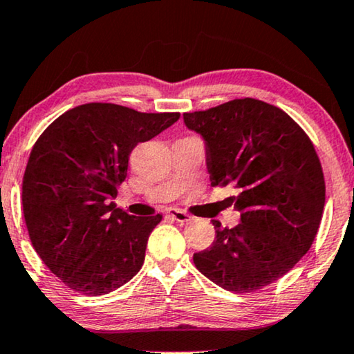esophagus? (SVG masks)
I'll list each match as a JSON object with an SVG mask.
<instances>
[{
  "instance_id": "esophagus-1",
  "label": "esophagus",
  "mask_w": 354,
  "mask_h": 354,
  "mask_svg": "<svg viewBox=\"0 0 354 354\" xmlns=\"http://www.w3.org/2000/svg\"><path fill=\"white\" fill-rule=\"evenodd\" d=\"M167 214H169L174 220L178 221V223H188L192 221V216H189L187 212H183L180 209H169L167 210Z\"/></svg>"
}]
</instances>
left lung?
Here are the masks:
<instances>
[{"label": "left lung", "instance_id": "8db88e82", "mask_svg": "<svg viewBox=\"0 0 354 354\" xmlns=\"http://www.w3.org/2000/svg\"><path fill=\"white\" fill-rule=\"evenodd\" d=\"M205 144L212 187L232 183L227 198L241 221L215 226L212 247L194 253L201 274L232 292L274 283L306 254L322 223V162L304 129L281 109L243 97L183 113Z\"/></svg>", "mask_w": 354, "mask_h": 354}]
</instances>
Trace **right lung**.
<instances>
[{"mask_svg": "<svg viewBox=\"0 0 354 354\" xmlns=\"http://www.w3.org/2000/svg\"><path fill=\"white\" fill-rule=\"evenodd\" d=\"M180 118L90 102L59 115L32 147L21 185L31 243L71 290L102 296L142 268L147 241L162 216H134L112 199L140 142Z\"/></svg>", "mask_w": 354, "mask_h": 354, "instance_id": "add662e5", "label": "right lung"}]
</instances>
